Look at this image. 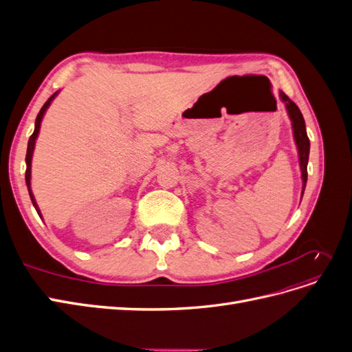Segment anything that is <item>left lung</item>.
<instances>
[{
    "label": "left lung",
    "mask_w": 352,
    "mask_h": 352,
    "mask_svg": "<svg viewBox=\"0 0 352 352\" xmlns=\"http://www.w3.org/2000/svg\"><path fill=\"white\" fill-rule=\"evenodd\" d=\"M280 98L283 100L287 114H289V119L292 122V129H294V138L298 146V155H300V166H301V176H302V194L307 185V164H308V155H310V140L307 136L305 131V122L304 117L298 109V105L289 100L286 94L280 92Z\"/></svg>",
    "instance_id": "8db88e82"
}]
</instances>
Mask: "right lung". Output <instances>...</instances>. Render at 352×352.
Segmentation results:
<instances>
[{"label":"right lung","instance_id":"add662e5","mask_svg":"<svg viewBox=\"0 0 352 352\" xmlns=\"http://www.w3.org/2000/svg\"><path fill=\"white\" fill-rule=\"evenodd\" d=\"M57 95V92L56 94H52L51 97L48 98V101L42 105V109H41V111L38 113V116H36V120H35V131H34V133L30 135V138H29V142H28V151H26V185H28V190H29V195H30V199H32V204H34V207H35V210L38 211V214L41 216V211H39V208H38V204H36V201H35V198H34V194H32V189H30V166H32V154H34V148H35V141H36V138H38V133H39V127H41V122H42V117H44V113L47 111V109L50 107V104H51V101L54 100V97Z\"/></svg>","mask_w":352,"mask_h":352}]
</instances>
